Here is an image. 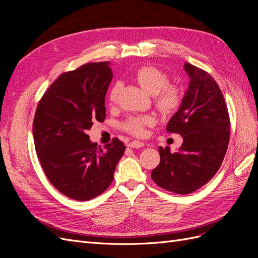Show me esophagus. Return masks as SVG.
<instances>
[{"label":"esophagus","instance_id":"1","mask_svg":"<svg viewBox=\"0 0 258 258\" xmlns=\"http://www.w3.org/2000/svg\"><path fill=\"white\" fill-rule=\"evenodd\" d=\"M129 147H132V148H140V147H143L145 144L141 141H132L130 143L127 144Z\"/></svg>","mask_w":258,"mask_h":258}]
</instances>
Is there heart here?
I'll use <instances>...</instances> for the list:
<instances>
[{"mask_svg":"<svg viewBox=\"0 0 258 258\" xmlns=\"http://www.w3.org/2000/svg\"><path fill=\"white\" fill-rule=\"evenodd\" d=\"M136 80L139 85L150 95L155 96L156 105L163 113H170L179 103V91L174 86H166L167 76L158 69L151 66L140 68L136 72ZM120 88L119 84H115L110 93L108 101L114 103ZM154 122V118L150 115L134 116L124 121L123 129L134 136H142L144 127L150 126Z\"/></svg>","mask_w":258,"mask_h":258,"instance_id":"obj_1","label":"heart"}]
</instances>
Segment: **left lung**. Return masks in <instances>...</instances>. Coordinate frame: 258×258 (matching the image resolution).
<instances>
[{
    "label": "left lung",
    "mask_w": 258,
    "mask_h": 258,
    "mask_svg": "<svg viewBox=\"0 0 258 258\" xmlns=\"http://www.w3.org/2000/svg\"><path fill=\"white\" fill-rule=\"evenodd\" d=\"M184 70L188 88L167 124L168 132L182 136L183 144L175 153L160 146V162L152 171L156 184L178 195L197 190L215 175L230 137L227 107L213 77L188 62Z\"/></svg>",
    "instance_id": "1"
}]
</instances>
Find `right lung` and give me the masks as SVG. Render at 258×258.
Here are the masks:
<instances>
[{
  "label": "right lung",
  "mask_w": 258,
  "mask_h": 258,
  "mask_svg": "<svg viewBox=\"0 0 258 258\" xmlns=\"http://www.w3.org/2000/svg\"><path fill=\"white\" fill-rule=\"evenodd\" d=\"M113 79L110 62H92L61 74L38 102L35 151L49 182L64 196L88 201L113 182L126 146L117 138L102 150L87 131L103 121L105 95Z\"/></svg>",
  "instance_id": "add662e5"
}]
</instances>
